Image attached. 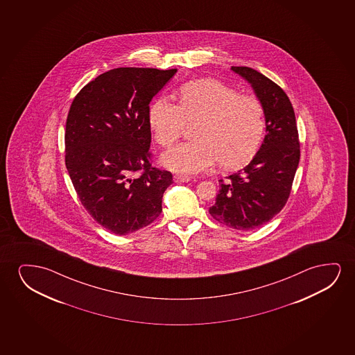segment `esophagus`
<instances>
[{
  "mask_svg": "<svg viewBox=\"0 0 355 355\" xmlns=\"http://www.w3.org/2000/svg\"><path fill=\"white\" fill-rule=\"evenodd\" d=\"M173 180H175V183H188V182L191 180V178L188 177V175H177L173 177Z\"/></svg>",
  "mask_w": 355,
  "mask_h": 355,
  "instance_id": "34e87169",
  "label": "esophagus"
}]
</instances>
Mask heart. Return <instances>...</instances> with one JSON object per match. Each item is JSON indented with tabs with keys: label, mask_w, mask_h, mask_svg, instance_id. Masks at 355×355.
<instances>
[{
	"label": "heart",
	"mask_w": 355,
	"mask_h": 355,
	"mask_svg": "<svg viewBox=\"0 0 355 355\" xmlns=\"http://www.w3.org/2000/svg\"><path fill=\"white\" fill-rule=\"evenodd\" d=\"M187 123L195 141L162 156V164L180 173H198L218 161L223 170H238L252 160L262 143L266 120L257 98L239 94L217 80L206 78L180 88L178 105L157 98L149 109L155 141L170 148Z\"/></svg>",
	"instance_id": "obj_1"
}]
</instances>
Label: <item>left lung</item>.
<instances>
[{
    "mask_svg": "<svg viewBox=\"0 0 355 355\" xmlns=\"http://www.w3.org/2000/svg\"><path fill=\"white\" fill-rule=\"evenodd\" d=\"M262 104L266 132L262 146L243 170L220 180L209 214L236 230L268 223L286 204L300 162V141L291 102L280 86L248 67H232Z\"/></svg>",
    "mask_w": 355,
    "mask_h": 355,
    "instance_id": "1",
    "label": "left lung"
}]
</instances>
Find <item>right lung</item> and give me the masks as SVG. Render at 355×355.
Wrapping results in <instances>:
<instances>
[{
    "instance_id": "obj_1",
    "label": "right lung",
    "mask_w": 355,
    "mask_h": 355,
    "mask_svg": "<svg viewBox=\"0 0 355 355\" xmlns=\"http://www.w3.org/2000/svg\"><path fill=\"white\" fill-rule=\"evenodd\" d=\"M175 73L112 69L87 83L71 103L67 170L83 207L112 233L127 235L153 223L173 183L171 172L150 164L149 104Z\"/></svg>"
}]
</instances>
